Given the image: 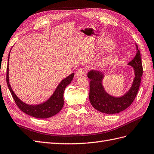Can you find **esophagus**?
<instances>
[{
    "instance_id": "esophagus-1",
    "label": "esophagus",
    "mask_w": 154,
    "mask_h": 154,
    "mask_svg": "<svg viewBox=\"0 0 154 154\" xmlns=\"http://www.w3.org/2000/svg\"><path fill=\"white\" fill-rule=\"evenodd\" d=\"M86 73V70L84 69H79L78 70L76 73V77H81L82 75H84Z\"/></svg>"
}]
</instances>
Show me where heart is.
Instances as JSON below:
<instances>
[{
    "instance_id": "b5f03b06",
    "label": "heart",
    "mask_w": 154,
    "mask_h": 154,
    "mask_svg": "<svg viewBox=\"0 0 154 154\" xmlns=\"http://www.w3.org/2000/svg\"><path fill=\"white\" fill-rule=\"evenodd\" d=\"M109 46H111L110 45H109ZM113 59V57H110V58H109L108 60H107V61H110V60H112Z\"/></svg>"
}]
</instances>
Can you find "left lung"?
<instances>
[{
	"label": "left lung",
	"mask_w": 154,
	"mask_h": 154,
	"mask_svg": "<svg viewBox=\"0 0 154 154\" xmlns=\"http://www.w3.org/2000/svg\"><path fill=\"white\" fill-rule=\"evenodd\" d=\"M137 52L134 59L128 63L134 68L135 77L130 90L121 97H114L104 91L102 85L103 73L93 70L88 73V77L90 79V101L97 110L107 114H114L125 110L133 103L139 89L143 72L137 46Z\"/></svg>",
	"instance_id": "left-lung-1"
}]
</instances>
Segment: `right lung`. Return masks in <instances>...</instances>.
<instances>
[{"mask_svg":"<svg viewBox=\"0 0 154 154\" xmlns=\"http://www.w3.org/2000/svg\"><path fill=\"white\" fill-rule=\"evenodd\" d=\"M10 57V54L8 57ZM8 64L7 67L6 73V82L10 90L11 94L14 99L17 106L19 107L22 112L28 114V115L39 119H45L55 116V114L59 113L62 109L64 105L63 94L64 90L71 81L73 80L74 73L69 75L68 77L65 78L60 82L59 86L57 88L54 94L47 101L42 104L38 105H28L22 102L21 100L17 97L15 93L13 91L11 86L9 83V76H8Z\"/></svg>","mask_w":154,"mask_h":154,"instance_id":"obj_1","label":"right lung"}]
</instances>
